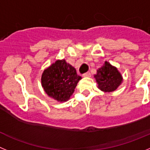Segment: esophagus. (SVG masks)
I'll return each mask as SVG.
<instances>
[{
	"label": "esophagus",
	"mask_w": 150,
	"mask_h": 150,
	"mask_svg": "<svg viewBox=\"0 0 150 150\" xmlns=\"http://www.w3.org/2000/svg\"><path fill=\"white\" fill-rule=\"evenodd\" d=\"M90 76H91V74H90L89 72H86V73H84V74H83V77H90Z\"/></svg>",
	"instance_id": "esophagus-1"
}]
</instances>
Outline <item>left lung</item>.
I'll return each mask as SVG.
<instances>
[{"label":"left lung","instance_id":"8db88e82","mask_svg":"<svg viewBox=\"0 0 150 150\" xmlns=\"http://www.w3.org/2000/svg\"><path fill=\"white\" fill-rule=\"evenodd\" d=\"M94 78L98 83V88L104 92H113L117 89L122 81L120 72L115 67L105 61V64L97 70Z\"/></svg>","mask_w":150,"mask_h":150}]
</instances>
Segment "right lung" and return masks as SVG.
Here are the masks:
<instances>
[{
    "instance_id": "1",
    "label": "right lung",
    "mask_w": 150,
    "mask_h": 150,
    "mask_svg": "<svg viewBox=\"0 0 150 150\" xmlns=\"http://www.w3.org/2000/svg\"><path fill=\"white\" fill-rule=\"evenodd\" d=\"M81 79L73 67L65 60H58L44 70L41 81L48 96L57 102H67Z\"/></svg>"
}]
</instances>
